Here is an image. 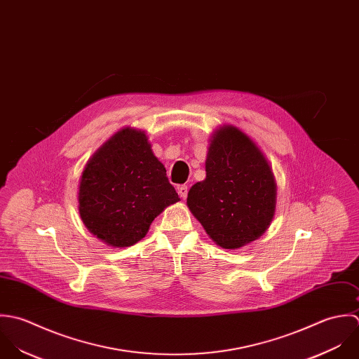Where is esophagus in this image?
Returning a JSON list of instances; mask_svg holds the SVG:
<instances>
[{
  "label": "esophagus",
  "mask_w": 359,
  "mask_h": 359,
  "mask_svg": "<svg viewBox=\"0 0 359 359\" xmlns=\"http://www.w3.org/2000/svg\"><path fill=\"white\" fill-rule=\"evenodd\" d=\"M177 193H179V196L184 200V198L187 197V193H189L187 186H179V187H177Z\"/></svg>",
  "instance_id": "esophagus-1"
}]
</instances>
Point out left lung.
<instances>
[{
    "mask_svg": "<svg viewBox=\"0 0 359 359\" xmlns=\"http://www.w3.org/2000/svg\"><path fill=\"white\" fill-rule=\"evenodd\" d=\"M207 176L187 194V207L226 250L259 238L276 211L278 186L257 143L231 125L216 129L205 159Z\"/></svg>",
    "mask_w": 359,
    "mask_h": 359,
    "instance_id": "1",
    "label": "left lung"
}]
</instances>
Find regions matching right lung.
I'll return each mask as SVG.
<instances>
[{"label":"right lung","mask_w":359,"mask_h":359,"mask_svg":"<svg viewBox=\"0 0 359 359\" xmlns=\"http://www.w3.org/2000/svg\"><path fill=\"white\" fill-rule=\"evenodd\" d=\"M180 198L144 130L123 128L87 161L79 182V214L102 243L123 248L145 237L152 220Z\"/></svg>","instance_id":"add662e5"}]
</instances>
